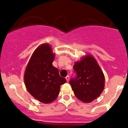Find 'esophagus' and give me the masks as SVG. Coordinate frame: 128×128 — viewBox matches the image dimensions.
Wrapping results in <instances>:
<instances>
[{"mask_svg": "<svg viewBox=\"0 0 128 128\" xmlns=\"http://www.w3.org/2000/svg\"><path fill=\"white\" fill-rule=\"evenodd\" d=\"M66 80H67V81L68 82V81H69V79H70V77H69V76H66Z\"/></svg>", "mask_w": 128, "mask_h": 128, "instance_id": "esophagus-1", "label": "esophagus"}]
</instances>
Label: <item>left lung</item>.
<instances>
[{
  "mask_svg": "<svg viewBox=\"0 0 128 128\" xmlns=\"http://www.w3.org/2000/svg\"><path fill=\"white\" fill-rule=\"evenodd\" d=\"M76 75L70 83L76 98L84 102H91L100 96L104 88L105 78L94 58L85 56L73 66Z\"/></svg>",
  "mask_w": 128,
  "mask_h": 128,
  "instance_id": "1",
  "label": "left lung"
}]
</instances>
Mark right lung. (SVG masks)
I'll use <instances>...</instances> for the list:
<instances>
[{"instance_id": "1", "label": "right lung", "mask_w": 128, "mask_h": 128, "mask_svg": "<svg viewBox=\"0 0 128 128\" xmlns=\"http://www.w3.org/2000/svg\"><path fill=\"white\" fill-rule=\"evenodd\" d=\"M55 55L48 44L40 46L32 54L24 75L28 91L40 102L49 104L56 99L60 86L66 82L52 62Z\"/></svg>"}]
</instances>
